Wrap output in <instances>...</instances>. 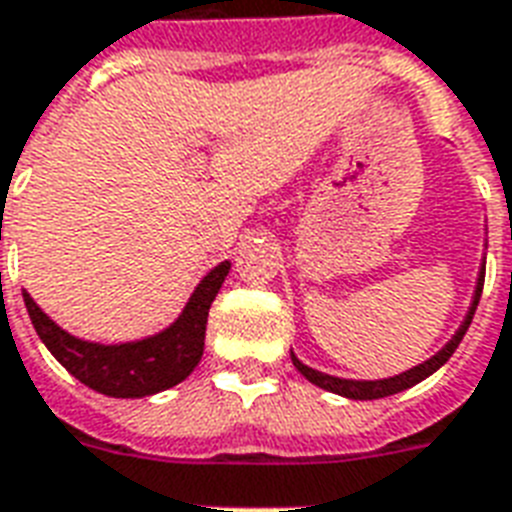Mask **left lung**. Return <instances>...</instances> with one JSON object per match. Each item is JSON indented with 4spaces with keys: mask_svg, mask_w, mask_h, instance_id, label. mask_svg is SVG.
Listing matches in <instances>:
<instances>
[{
    "mask_svg": "<svg viewBox=\"0 0 512 512\" xmlns=\"http://www.w3.org/2000/svg\"><path fill=\"white\" fill-rule=\"evenodd\" d=\"M483 277H486V264H483L481 275H478V288H475L473 307H470V312H467L465 323L459 326L454 339H451V342L438 352V355L425 360L422 366H414L411 371H403V374L390 376V379H376V382H352V379H339V376L320 374V371H315V368L304 366L299 358H293V366L299 368L301 374L307 376L312 384H318V387H323V390L336 392V395H344V398H352V400H376V398H387V395H395V392L400 390H408V387H414L417 382L427 379L433 371H438V368H441L451 355H454V350H457L459 342H462V336L467 334V328H470V323H473L475 307H478V299H481V291H483Z\"/></svg>",
    "mask_w": 512,
    "mask_h": 512,
    "instance_id": "1",
    "label": "left lung"
}]
</instances>
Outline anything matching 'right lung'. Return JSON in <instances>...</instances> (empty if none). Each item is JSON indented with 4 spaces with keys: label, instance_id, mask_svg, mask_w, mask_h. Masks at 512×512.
I'll return each mask as SVG.
<instances>
[{
    "label": "right lung",
    "instance_id": "obj_1",
    "mask_svg": "<svg viewBox=\"0 0 512 512\" xmlns=\"http://www.w3.org/2000/svg\"><path fill=\"white\" fill-rule=\"evenodd\" d=\"M227 272L229 261H221L219 267L211 269L192 293L181 318L162 334L149 336L144 342L112 347L74 339L39 310L29 293H23V301L39 339L71 376L109 398H144L184 382L200 363L208 312Z\"/></svg>",
    "mask_w": 512,
    "mask_h": 512
}]
</instances>
